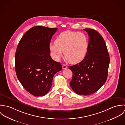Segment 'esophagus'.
I'll return each instance as SVG.
<instances>
[{"mask_svg":"<svg viewBox=\"0 0 125 125\" xmlns=\"http://www.w3.org/2000/svg\"><path fill=\"white\" fill-rule=\"evenodd\" d=\"M66 68H67V66L65 64H63L62 65V69H66Z\"/></svg>","mask_w":125,"mask_h":125,"instance_id":"obj_1","label":"esophagus"}]
</instances>
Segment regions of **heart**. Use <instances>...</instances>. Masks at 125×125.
<instances>
[{"label": "heart", "mask_w": 125, "mask_h": 125, "mask_svg": "<svg viewBox=\"0 0 125 125\" xmlns=\"http://www.w3.org/2000/svg\"><path fill=\"white\" fill-rule=\"evenodd\" d=\"M89 48L87 36L82 33L66 31L57 37L54 43L50 44V49L56 60L62 56L64 52L66 59L73 63L82 61Z\"/></svg>", "instance_id": "1"}]
</instances>
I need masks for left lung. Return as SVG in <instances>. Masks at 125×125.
I'll return each instance as SVG.
<instances>
[{"mask_svg":"<svg viewBox=\"0 0 125 125\" xmlns=\"http://www.w3.org/2000/svg\"><path fill=\"white\" fill-rule=\"evenodd\" d=\"M89 36V48L85 58L69 66L73 72L70 83L73 91L80 95H89L97 91L107 78L110 57L105 42L94 29H84Z\"/></svg>","mask_w":125,"mask_h":125,"instance_id":"1","label":"left lung"}]
</instances>
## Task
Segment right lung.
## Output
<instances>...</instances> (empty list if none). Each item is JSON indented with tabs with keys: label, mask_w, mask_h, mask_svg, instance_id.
I'll use <instances>...</instances> for the list:
<instances>
[{
	"label": "right lung",
	"mask_w": 125,
	"mask_h": 125,
	"mask_svg": "<svg viewBox=\"0 0 125 125\" xmlns=\"http://www.w3.org/2000/svg\"><path fill=\"white\" fill-rule=\"evenodd\" d=\"M58 28L41 26L28 30L20 40L15 53V71L26 91L35 96L49 92L54 75L62 65L50 56L51 40Z\"/></svg>",
	"instance_id": "right-lung-1"
}]
</instances>
